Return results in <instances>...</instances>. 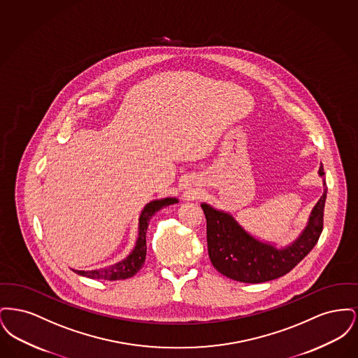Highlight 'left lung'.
<instances>
[{
    "label": "left lung",
    "instance_id": "left-lung-1",
    "mask_svg": "<svg viewBox=\"0 0 358 358\" xmlns=\"http://www.w3.org/2000/svg\"><path fill=\"white\" fill-rule=\"evenodd\" d=\"M324 194L313 208L305 229L285 247L264 241L250 234L229 213L203 203L206 219L208 254L213 267L229 279L243 283H262L289 273L314 248L324 228L327 187L321 164Z\"/></svg>",
    "mask_w": 358,
    "mask_h": 358
}]
</instances>
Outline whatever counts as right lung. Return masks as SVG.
I'll list each match as a JSON object with an SVG mask.
<instances>
[{
    "mask_svg": "<svg viewBox=\"0 0 358 358\" xmlns=\"http://www.w3.org/2000/svg\"><path fill=\"white\" fill-rule=\"evenodd\" d=\"M178 203V199L176 197H165V199H158L153 200L150 203L145 205V208L141 212V216L138 219V238H136V247L133 251L126 256L123 260L118 263L104 267V268H98V270H91V271H79L73 270L78 275L87 276L90 279H102V280H123L134 276L143 266L145 257H146V232H148V225L150 219L153 217L154 213L158 212L159 209L168 206V205L176 204Z\"/></svg>",
    "mask_w": 358,
    "mask_h": 358,
    "instance_id": "right-lung-1",
    "label": "right lung"
}]
</instances>
